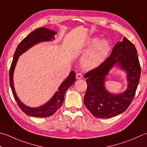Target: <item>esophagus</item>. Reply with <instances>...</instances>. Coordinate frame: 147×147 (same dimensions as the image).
I'll return each instance as SVG.
<instances>
[{
  "mask_svg": "<svg viewBox=\"0 0 147 147\" xmlns=\"http://www.w3.org/2000/svg\"><path fill=\"white\" fill-rule=\"evenodd\" d=\"M76 79L78 80H80V79H82L83 78V75L82 73H77L76 74Z\"/></svg>",
  "mask_w": 147,
  "mask_h": 147,
  "instance_id": "obj_1",
  "label": "esophagus"
}]
</instances>
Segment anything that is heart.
<instances>
[{
    "instance_id": "1",
    "label": "heart",
    "mask_w": 147,
    "mask_h": 147,
    "mask_svg": "<svg viewBox=\"0 0 147 147\" xmlns=\"http://www.w3.org/2000/svg\"><path fill=\"white\" fill-rule=\"evenodd\" d=\"M87 46H92L83 59V64L85 67L92 68L101 64L105 61L110 51V44L106 39L99 41L97 37L89 39Z\"/></svg>"
}]
</instances>
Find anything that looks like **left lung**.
<instances>
[{"mask_svg":"<svg viewBox=\"0 0 147 147\" xmlns=\"http://www.w3.org/2000/svg\"><path fill=\"white\" fill-rule=\"evenodd\" d=\"M117 63L128 74V88L123 93L111 94L104 86L105 76ZM141 75L137 50L130 41L123 37L122 42H118L113 48L110 56L98 67L87 72V89L84 96V104L94 117L108 119L115 117L125 111L136 93Z\"/></svg>","mask_w":147,"mask_h":147,"instance_id":"left-lung-1","label":"left lung"}]
</instances>
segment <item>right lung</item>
<instances>
[{
  "instance_id": "add662e5",
  "label": "right lung",
  "mask_w": 147,
  "mask_h": 147,
  "mask_svg": "<svg viewBox=\"0 0 147 147\" xmlns=\"http://www.w3.org/2000/svg\"><path fill=\"white\" fill-rule=\"evenodd\" d=\"M57 34L56 32L51 30L45 27H41L37 28L28 34L20 42L18 47L14 52L13 62L11 63L9 70V83L13 96L15 99L17 104L20 109L27 115L34 117H48L51 116L57 111L62 106L64 99V94L68 88L75 82L76 73L74 71H71L69 75L66 78L60 86L59 90L51 99L45 105L38 108H30L25 105L18 99L16 94L13 83V73L15 68L16 62L18 61L19 57L22 53L25 52L30 48L33 47L34 45L37 44L42 41H50L54 39V36Z\"/></svg>"
}]
</instances>
